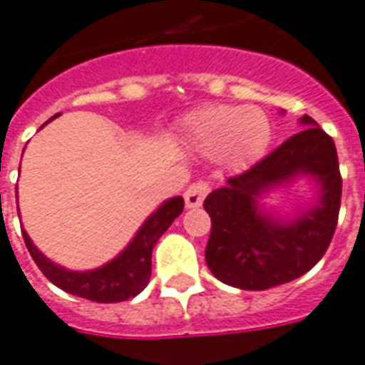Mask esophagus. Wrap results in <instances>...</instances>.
<instances>
[{"label": "esophagus", "instance_id": "34e87169", "mask_svg": "<svg viewBox=\"0 0 365 365\" xmlns=\"http://www.w3.org/2000/svg\"><path fill=\"white\" fill-rule=\"evenodd\" d=\"M210 191V185L207 182H197L193 183L191 187L187 189V193H185V207L187 208H199L205 201V197Z\"/></svg>", "mask_w": 365, "mask_h": 365}]
</instances>
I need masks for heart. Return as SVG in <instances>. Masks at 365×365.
Here are the masks:
<instances>
[{"mask_svg": "<svg viewBox=\"0 0 365 365\" xmlns=\"http://www.w3.org/2000/svg\"><path fill=\"white\" fill-rule=\"evenodd\" d=\"M187 132L201 151L226 155L235 164H249L268 149L272 124L257 107L216 105L195 113L187 120Z\"/></svg>", "mask_w": 365, "mask_h": 365, "instance_id": "b5f03b06", "label": "heart"}]
</instances>
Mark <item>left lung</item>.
I'll use <instances>...</instances> for the list:
<instances>
[{"label":"left lung","instance_id":"left-lung-1","mask_svg":"<svg viewBox=\"0 0 365 365\" xmlns=\"http://www.w3.org/2000/svg\"><path fill=\"white\" fill-rule=\"evenodd\" d=\"M304 130L205 199L212 227L205 258L214 277L247 291L283 285L304 275L324 257L337 227L343 180L333 139L304 115ZM310 175L320 185L319 202L282 222L257 210L264 190Z\"/></svg>","mask_w":365,"mask_h":365}]
</instances>
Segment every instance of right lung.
<instances>
[{
    "label": "right lung",
    "instance_id": "right-lung-1",
    "mask_svg": "<svg viewBox=\"0 0 365 365\" xmlns=\"http://www.w3.org/2000/svg\"><path fill=\"white\" fill-rule=\"evenodd\" d=\"M182 197L168 199L145 220V224L139 227L135 237L115 260L90 272H72L61 268L36 249V245L30 241L24 230H22V237L30 257L34 258L36 266L53 285H57L66 293L96 302H122L132 299L147 287L151 277L153 247L172 226V222L182 214Z\"/></svg>",
    "mask_w": 365,
    "mask_h": 365
}]
</instances>
